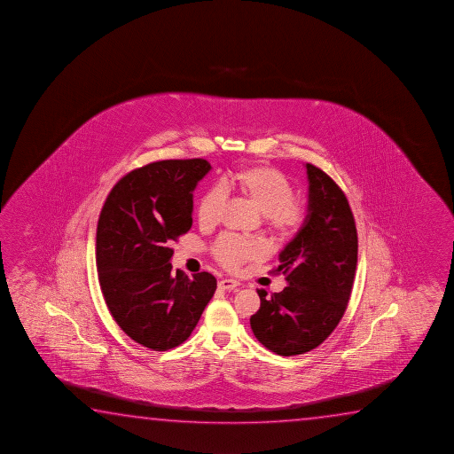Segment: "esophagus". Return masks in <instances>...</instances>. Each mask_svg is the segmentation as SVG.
Returning a JSON list of instances; mask_svg holds the SVG:
<instances>
[{"instance_id": "obj_1", "label": "esophagus", "mask_w": 454, "mask_h": 454, "mask_svg": "<svg viewBox=\"0 0 454 454\" xmlns=\"http://www.w3.org/2000/svg\"><path fill=\"white\" fill-rule=\"evenodd\" d=\"M239 286H240L239 281H236V279H230V278H224V279H222V281L218 283V287L222 290H234L237 289Z\"/></svg>"}]
</instances>
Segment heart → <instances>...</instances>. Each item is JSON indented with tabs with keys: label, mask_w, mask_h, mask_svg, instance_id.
Here are the masks:
<instances>
[{
	"label": "heart",
	"mask_w": 454,
	"mask_h": 454,
	"mask_svg": "<svg viewBox=\"0 0 454 454\" xmlns=\"http://www.w3.org/2000/svg\"><path fill=\"white\" fill-rule=\"evenodd\" d=\"M226 189L247 198L261 214L267 215L271 230L281 237L295 236L306 220V209L294 200V187L281 171L254 165L231 171L223 179ZM224 193L218 185L204 192L198 203V220L203 226H214L223 212ZM267 248L259 240L237 236H222L214 245V256L224 269H240L248 261L262 259Z\"/></svg>",
	"instance_id": "1"
}]
</instances>
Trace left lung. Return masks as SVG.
Returning <instances> with one entry per match:
<instances>
[{"instance_id": "1", "label": "left lung", "mask_w": 454, "mask_h": 454, "mask_svg": "<svg viewBox=\"0 0 454 454\" xmlns=\"http://www.w3.org/2000/svg\"><path fill=\"white\" fill-rule=\"evenodd\" d=\"M306 170L308 215L273 271L286 277L287 287L271 296L257 290L261 308L250 318L257 340L279 356L308 353L328 339L347 309L357 263L348 200L318 167L306 164Z\"/></svg>"}]
</instances>
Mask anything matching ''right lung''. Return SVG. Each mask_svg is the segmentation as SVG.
<instances>
[{
    "label": "right lung",
    "mask_w": 454,
    "mask_h": 454,
    "mask_svg": "<svg viewBox=\"0 0 454 454\" xmlns=\"http://www.w3.org/2000/svg\"><path fill=\"white\" fill-rule=\"evenodd\" d=\"M204 159L145 165L112 187L97 228V269L107 309L134 342L167 351L185 342L217 289L207 271L171 269V242L192 228Z\"/></svg>",
    "instance_id": "add662e5"
}]
</instances>
